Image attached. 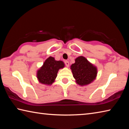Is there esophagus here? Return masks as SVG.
<instances>
[{
    "instance_id": "obj_1",
    "label": "esophagus",
    "mask_w": 129,
    "mask_h": 129,
    "mask_svg": "<svg viewBox=\"0 0 129 129\" xmlns=\"http://www.w3.org/2000/svg\"><path fill=\"white\" fill-rule=\"evenodd\" d=\"M65 64L66 65V66L67 67H69V62L68 61H65Z\"/></svg>"
}]
</instances>
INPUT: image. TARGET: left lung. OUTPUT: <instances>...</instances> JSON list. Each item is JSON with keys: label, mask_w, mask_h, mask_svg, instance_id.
Returning a JSON list of instances; mask_svg holds the SVG:
<instances>
[{"label": "left lung", "mask_w": 129, "mask_h": 129, "mask_svg": "<svg viewBox=\"0 0 129 129\" xmlns=\"http://www.w3.org/2000/svg\"><path fill=\"white\" fill-rule=\"evenodd\" d=\"M70 69L76 83L81 86L91 84L97 77V67L83 56L76 57L75 63L70 66Z\"/></svg>", "instance_id": "obj_1"}]
</instances>
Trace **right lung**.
I'll return each instance as SVG.
<instances>
[{
  "label": "right lung",
  "instance_id": "add662e5",
  "mask_svg": "<svg viewBox=\"0 0 129 129\" xmlns=\"http://www.w3.org/2000/svg\"><path fill=\"white\" fill-rule=\"evenodd\" d=\"M65 67L61 60L57 61L54 57L49 56L37 72V78L39 83L45 85H51L54 83L59 70Z\"/></svg>",
  "mask_w": 129,
  "mask_h": 129
}]
</instances>
